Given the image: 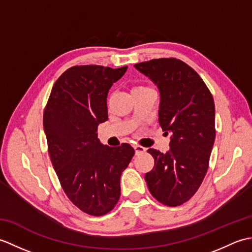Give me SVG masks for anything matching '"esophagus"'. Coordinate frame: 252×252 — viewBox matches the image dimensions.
Listing matches in <instances>:
<instances>
[{
  "instance_id": "obj_1",
  "label": "esophagus",
  "mask_w": 252,
  "mask_h": 252,
  "mask_svg": "<svg viewBox=\"0 0 252 252\" xmlns=\"http://www.w3.org/2000/svg\"><path fill=\"white\" fill-rule=\"evenodd\" d=\"M133 147H134V149H135V154L136 155L143 154V153H145V151H146V148H144L143 146H140V145H134Z\"/></svg>"
}]
</instances>
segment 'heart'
Here are the masks:
<instances>
[{
    "label": "heart",
    "instance_id": "1",
    "mask_svg": "<svg viewBox=\"0 0 252 252\" xmlns=\"http://www.w3.org/2000/svg\"><path fill=\"white\" fill-rule=\"evenodd\" d=\"M141 88H142V87H138V88H135V89H141Z\"/></svg>",
    "mask_w": 252,
    "mask_h": 252
}]
</instances>
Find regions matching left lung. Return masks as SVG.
<instances>
[{"mask_svg":"<svg viewBox=\"0 0 252 252\" xmlns=\"http://www.w3.org/2000/svg\"><path fill=\"white\" fill-rule=\"evenodd\" d=\"M157 85L158 121L171 133L170 151L148 149L155 165L145 174L151 194L170 207L194 196L208 170L216 138L215 101L198 73L176 58H159L134 65Z\"/></svg>","mask_w":252,"mask_h":252,"instance_id":"left-lung-1","label":"left lung"}]
</instances>
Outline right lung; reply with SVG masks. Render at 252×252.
Wrapping results in <instances>:
<instances>
[{
	"label": "right lung",
	"mask_w": 252,
	"mask_h": 252,
	"mask_svg": "<svg viewBox=\"0 0 252 252\" xmlns=\"http://www.w3.org/2000/svg\"><path fill=\"white\" fill-rule=\"evenodd\" d=\"M127 67L74 66L57 79L43 115L53 167L63 191L80 210L100 217L120 198V176L134 148L103 145L97 126L108 120L107 95Z\"/></svg>",
	"instance_id": "1"
}]
</instances>
